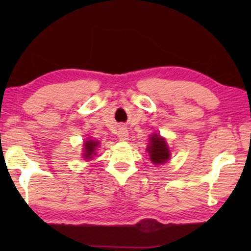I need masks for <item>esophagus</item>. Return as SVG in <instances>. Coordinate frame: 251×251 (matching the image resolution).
Listing matches in <instances>:
<instances>
[{
	"label": "esophagus",
	"mask_w": 251,
	"mask_h": 251,
	"mask_svg": "<svg viewBox=\"0 0 251 251\" xmlns=\"http://www.w3.org/2000/svg\"><path fill=\"white\" fill-rule=\"evenodd\" d=\"M118 138L121 140V142H126L129 138V132L126 128H120L118 132Z\"/></svg>",
	"instance_id": "34e87169"
}]
</instances>
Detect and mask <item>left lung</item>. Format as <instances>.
<instances>
[{
	"label": "left lung",
	"instance_id": "8db88e82",
	"mask_svg": "<svg viewBox=\"0 0 251 251\" xmlns=\"http://www.w3.org/2000/svg\"><path fill=\"white\" fill-rule=\"evenodd\" d=\"M150 159L154 164H163L170 159V150L167 145L166 139L157 133H153L150 137V143L146 149Z\"/></svg>",
	"mask_w": 251,
	"mask_h": 251
}]
</instances>
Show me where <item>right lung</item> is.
Here are the masks:
<instances>
[{"label": "right lung", "mask_w": 251, "mask_h": 251, "mask_svg": "<svg viewBox=\"0 0 251 251\" xmlns=\"http://www.w3.org/2000/svg\"><path fill=\"white\" fill-rule=\"evenodd\" d=\"M83 159L85 160H91L94 155H96V150L99 146V142L97 140H85L83 144Z\"/></svg>", "instance_id": "obj_1"}]
</instances>
